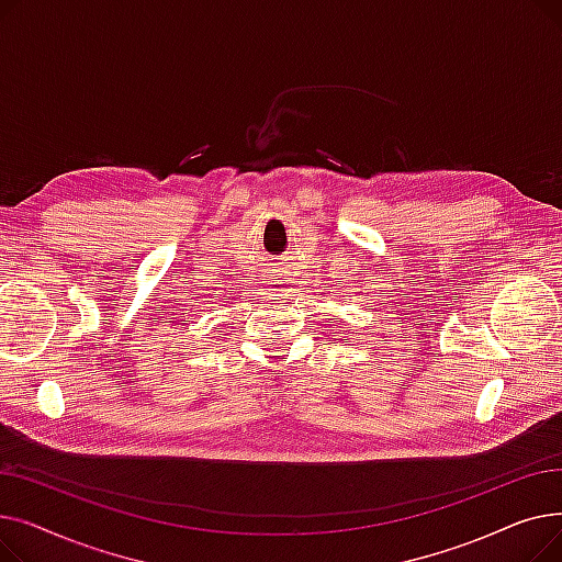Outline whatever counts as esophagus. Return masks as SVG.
<instances>
[{
	"label": "esophagus",
	"instance_id": "1",
	"mask_svg": "<svg viewBox=\"0 0 562 562\" xmlns=\"http://www.w3.org/2000/svg\"><path fill=\"white\" fill-rule=\"evenodd\" d=\"M271 271V284H282V280H280V276H278V269L273 266V269H269Z\"/></svg>",
	"mask_w": 562,
	"mask_h": 562
}]
</instances>
